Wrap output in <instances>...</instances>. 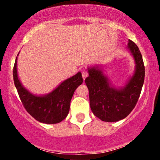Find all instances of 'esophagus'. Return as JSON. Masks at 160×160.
Masks as SVG:
<instances>
[{"mask_svg": "<svg viewBox=\"0 0 160 160\" xmlns=\"http://www.w3.org/2000/svg\"><path fill=\"white\" fill-rule=\"evenodd\" d=\"M82 78H83V80H85V79L88 77V72H87V71H82Z\"/></svg>", "mask_w": 160, "mask_h": 160, "instance_id": "esophagus-1", "label": "esophagus"}]
</instances>
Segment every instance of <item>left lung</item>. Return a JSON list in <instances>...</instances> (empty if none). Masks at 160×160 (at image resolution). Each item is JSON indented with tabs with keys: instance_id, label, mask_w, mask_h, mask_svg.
<instances>
[{
	"instance_id": "8db88e82",
	"label": "left lung",
	"mask_w": 160,
	"mask_h": 160,
	"mask_svg": "<svg viewBox=\"0 0 160 160\" xmlns=\"http://www.w3.org/2000/svg\"><path fill=\"white\" fill-rule=\"evenodd\" d=\"M128 48L135 58L136 68L132 78L121 89L112 87L102 70L89 68L85 82L89 89L90 108L95 117L104 122L126 118L136 105L144 81L145 68L137 45L129 40Z\"/></svg>"
}]
</instances>
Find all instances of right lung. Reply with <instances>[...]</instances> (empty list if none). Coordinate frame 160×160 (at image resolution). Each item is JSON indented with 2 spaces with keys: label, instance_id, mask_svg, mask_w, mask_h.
Instances as JSON below:
<instances>
[{
  "label": "right lung",
  "instance_id": "right-lung-1",
  "mask_svg": "<svg viewBox=\"0 0 160 160\" xmlns=\"http://www.w3.org/2000/svg\"><path fill=\"white\" fill-rule=\"evenodd\" d=\"M17 57L14 64L13 80L24 108L36 120L47 124L58 123L68 114L70 103L74 91L82 81L80 72L62 82L52 92L37 96L22 86L17 75Z\"/></svg>",
  "mask_w": 160,
  "mask_h": 160
}]
</instances>
